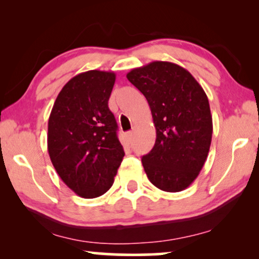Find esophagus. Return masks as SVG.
<instances>
[{"label": "esophagus", "mask_w": 259, "mask_h": 259, "mask_svg": "<svg viewBox=\"0 0 259 259\" xmlns=\"http://www.w3.org/2000/svg\"><path fill=\"white\" fill-rule=\"evenodd\" d=\"M125 138H126V140L128 141V143H131V141H132V132H126Z\"/></svg>", "instance_id": "obj_1"}]
</instances>
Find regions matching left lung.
I'll return each instance as SVG.
<instances>
[{"mask_svg":"<svg viewBox=\"0 0 259 259\" xmlns=\"http://www.w3.org/2000/svg\"><path fill=\"white\" fill-rule=\"evenodd\" d=\"M150 105L157 139L141 161L147 178L166 192H180L194 182L206 161L212 115L203 87L176 63L153 61L127 73Z\"/></svg>","mask_w":259,"mask_h":259,"instance_id":"obj_1","label":"left lung"}]
</instances>
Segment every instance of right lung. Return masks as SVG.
Masks as SVG:
<instances>
[{
    "label": "right lung",
    "instance_id": "add662e5",
    "mask_svg": "<svg viewBox=\"0 0 259 259\" xmlns=\"http://www.w3.org/2000/svg\"><path fill=\"white\" fill-rule=\"evenodd\" d=\"M115 74L88 70L60 92L48 120V153L62 182L91 199L111 189L121 164L118 125L108 108Z\"/></svg>",
    "mask_w": 259,
    "mask_h": 259
}]
</instances>
